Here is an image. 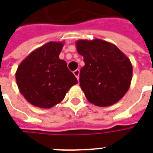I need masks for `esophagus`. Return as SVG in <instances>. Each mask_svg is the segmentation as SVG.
<instances>
[{
    "instance_id": "1",
    "label": "esophagus",
    "mask_w": 153,
    "mask_h": 153,
    "mask_svg": "<svg viewBox=\"0 0 153 153\" xmlns=\"http://www.w3.org/2000/svg\"><path fill=\"white\" fill-rule=\"evenodd\" d=\"M79 73H80L79 70H76L74 71V76L77 78V79H79Z\"/></svg>"
}]
</instances>
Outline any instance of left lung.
I'll return each mask as SVG.
<instances>
[{
	"mask_svg": "<svg viewBox=\"0 0 153 153\" xmlns=\"http://www.w3.org/2000/svg\"><path fill=\"white\" fill-rule=\"evenodd\" d=\"M76 48L85 63L80 70L79 85L88 101L97 106L119 102L131 83L129 59L115 45L101 39L77 41Z\"/></svg>",
	"mask_w": 153,
	"mask_h": 153,
	"instance_id": "obj_1",
	"label": "left lung"
}]
</instances>
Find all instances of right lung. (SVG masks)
I'll list each match as a JSON object with an SVG mask.
<instances>
[{"instance_id":"obj_1","label":"right lung","mask_w":153,"mask_h":153,"mask_svg":"<svg viewBox=\"0 0 153 153\" xmlns=\"http://www.w3.org/2000/svg\"><path fill=\"white\" fill-rule=\"evenodd\" d=\"M64 42H49L38 47L19 64L15 73L19 92L28 102L40 108L60 103L78 83L66 62L59 58Z\"/></svg>"}]
</instances>
